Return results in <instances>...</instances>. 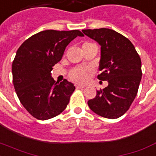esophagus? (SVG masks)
Segmentation results:
<instances>
[{
	"label": "esophagus",
	"instance_id": "esophagus-1",
	"mask_svg": "<svg viewBox=\"0 0 156 156\" xmlns=\"http://www.w3.org/2000/svg\"><path fill=\"white\" fill-rule=\"evenodd\" d=\"M76 89H83L85 88L84 86H80V85H75Z\"/></svg>",
	"mask_w": 156,
	"mask_h": 156
}]
</instances>
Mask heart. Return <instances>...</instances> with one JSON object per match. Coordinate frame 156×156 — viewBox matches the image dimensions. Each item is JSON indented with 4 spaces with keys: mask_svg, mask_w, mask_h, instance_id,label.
<instances>
[{
    "mask_svg": "<svg viewBox=\"0 0 156 156\" xmlns=\"http://www.w3.org/2000/svg\"><path fill=\"white\" fill-rule=\"evenodd\" d=\"M94 45V44L87 42V43H85L84 45H83V47H84V46H87V45ZM69 76L71 80L77 82V83H84V82L87 80V70L84 69H82V68H79V67H77V68L72 69L71 70L69 71Z\"/></svg>",
    "mask_w": 156,
    "mask_h": 156,
    "instance_id": "heart-1",
    "label": "heart"
}]
</instances>
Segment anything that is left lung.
I'll return each instance as SVG.
<instances>
[{
	"label": "left lung",
	"mask_w": 156,
	"mask_h": 156,
	"mask_svg": "<svg viewBox=\"0 0 156 156\" xmlns=\"http://www.w3.org/2000/svg\"><path fill=\"white\" fill-rule=\"evenodd\" d=\"M82 32L101 45L98 78L108 82L88 101V106L102 117L118 119L128 111L137 95L142 78L140 55L130 40L115 30L101 28Z\"/></svg>",
	"instance_id": "left-lung-1"
}]
</instances>
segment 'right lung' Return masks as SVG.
Wrapping results in <instances>:
<instances>
[{"instance_id":"add662e5","label":"right lung","mask_w":156,"mask_h":156,"mask_svg":"<svg viewBox=\"0 0 156 156\" xmlns=\"http://www.w3.org/2000/svg\"><path fill=\"white\" fill-rule=\"evenodd\" d=\"M78 36L84 35L79 30H45L25 40L16 51L12 65L14 89L23 107L37 119L55 117L69 103L74 84L66 79L55 82L51 70Z\"/></svg>"}]
</instances>
